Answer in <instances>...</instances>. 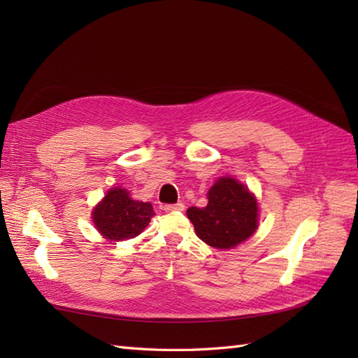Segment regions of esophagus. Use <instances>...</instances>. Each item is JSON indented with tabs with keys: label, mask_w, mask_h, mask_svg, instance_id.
<instances>
[{
	"label": "esophagus",
	"mask_w": 358,
	"mask_h": 358,
	"mask_svg": "<svg viewBox=\"0 0 358 358\" xmlns=\"http://www.w3.org/2000/svg\"><path fill=\"white\" fill-rule=\"evenodd\" d=\"M183 209H185V206H183V203L166 204V206H164V210H166V212H176V210H183Z\"/></svg>",
	"instance_id": "obj_1"
}]
</instances>
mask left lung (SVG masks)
Listing matches in <instances>:
<instances>
[{
	"instance_id": "obj_1",
	"label": "left lung",
	"mask_w": 358,
	"mask_h": 358,
	"mask_svg": "<svg viewBox=\"0 0 358 358\" xmlns=\"http://www.w3.org/2000/svg\"><path fill=\"white\" fill-rule=\"evenodd\" d=\"M206 208H189L187 215L200 239L209 246L230 249L251 237L258 227L254 194L234 178H220L208 192Z\"/></svg>"
}]
</instances>
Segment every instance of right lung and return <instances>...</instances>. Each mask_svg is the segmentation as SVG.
<instances>
[{"label": "right lung", "mask_w": 358, "mask_h": 358, "mask_svg": "<svg viewBox=\"0 0 358 358\" xmlns=\"http://www.w3.org/2000/svg\"><path fill=\"white\" fill-rule=\"evenodd\" d=\"M154 215L152 204L133 200L127 189L116 187L95 206L92 221L104 239L122 242L142 233Z\"/></svg>", "instance_id": "add662e5"}]
</instances>
